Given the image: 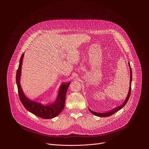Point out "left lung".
Wrapping results in <instances>:
<instances>
[{
	"label": "left lung",
	"instance_id": "8db88e82",
	"mask_svg": "<svg viewBox=\"0 0 149 149\" xmlns=\"http://www.w3.org/2000/svg\"><path fill=\"white\" fill-rule=\"evenodd\" d=\"M129 63V68H130V87H129V92H128V94H127V96L125 98V100H124V101L123 102V103L122 104H121L120 106H118V107H116L113 109H112L110 111H106V112H104V113H99V112H95V111H94L93 110H91V109H89V110L94 115L96 116H98V117H109V116H110L111 115H113V114H114L115 113H116L117 111H118V110H120V109H121L126 104V103L127 102V101H128L129 98H130V93H131V86H132V68H131V67H130V62H128Z\"/></svg>",
	"mask_w": 149,
	"mask_h": 149
}]
</instances>
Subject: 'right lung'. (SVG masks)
Instances as JSON below:
<instances>
[{"label": "right lung", "instance_id": "obj_1", "mask_svg": "<svg viewBox=\"0 0 149 149\" xmlns=\"http://www.w3.org/2000/svg\"><path fill=\"white\" fill-rule=\"evenodd\" d=\"M24 57V53L20 57L19 65L16 76L18 93L21 102L28 111L39 117L44 119H50L56 117L64 109L66 94L71 82L62 83L59 88L58 96L52 102L43 104L38 101L29 99L24 94L20 82Z\"/></svg>", "mask_w": 149, "mask_h": 149}]
</instances>
